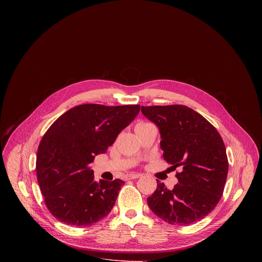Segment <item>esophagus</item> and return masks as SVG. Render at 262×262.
Wrapping results in <instances>:
<instances>
[{"mask_svg":"<svg viewBox=\"0 0 262 262\" xmlns=\"http://www.w3.org/2000/svg\"><path fill=\"white\" fill-rule=\"evenodd\" d=\"M141 176H142V174H140V173H130L126 176V179H136V178H139Z\"/></svg>","mask_w":262,"mask_h":262,"instance_id":"1","label":"esophagus"}]
</instances>
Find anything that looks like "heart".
<instances>
[{"instance_id":"obj_1","label":"heart","mask_w":262,"mask_h":262,"mask_svg":"<svg viewBox=\"0 0 262 262\" xmlns=\"http://www.w3.org/2000/svg\"><path fill=\"white\" fill-rule=\"evenodd\" d=\"M146 124H148V123H147V122H140V123H138V124L136 125V128L141 127V126H144V125H146Z\"/></svg>"}]
</instances>
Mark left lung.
<instances>
[{
  "label": "left lung",
  "mask_w": 262,
  "mask_h": 262,
  "mask_svg": "<svg viewBox=\"0 0 262 262\" xmlns=\"http://www.w3.org/2000/svg\"><path fill=\"white\" fill-rule=\"evenodd\" d=\"M144 116L160 128L163 157L176 172L178 183L167 189L158 179L147 198L150 209L170 225H190L219 203L228 174L225 144L215 127L182 104L143 106Z\"/></svg>",
  "instance_id": "obj_1"
}]
</instances>
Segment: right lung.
<instances>
[{
  "mask_svg": "<svg viewBox=\"0 0 262 262\" xmlns=\"http://www.w3.org/2000/svg\"><path fill=\"white\" fill-rule=\"evenodd\" d=\"M139 112V104H81L65 112L46 132L37 151L36 174L45 203L58 221L88 227L110 213L124 182H96L90 166Z\"/></svg>",
  "mask_w": 262,
  "mask_h": 262,
  "instance_id": "obj_1",
  "label": "right lung"
}]
</instances>
